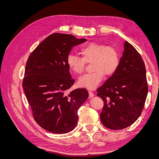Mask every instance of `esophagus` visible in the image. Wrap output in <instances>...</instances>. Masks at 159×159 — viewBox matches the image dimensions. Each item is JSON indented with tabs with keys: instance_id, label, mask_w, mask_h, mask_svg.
<instances>
[{
	"instance_id": "34e87169",
	"label": "esophagus",
	"mask_w": 159,
	"mask_h": 159,
	"mask_svg": "<svg viewBox=\"0 0 159 159\" xmlns=\"http://www.w3.org/2000/svg\"><path fill=\"white\" fill-rule=\"evenodd\" d=\"M93 96H94V93L92 92V91H89V98H93Z\"/></svg>"
}]
</instances>
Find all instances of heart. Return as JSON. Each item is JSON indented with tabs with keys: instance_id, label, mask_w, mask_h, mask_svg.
Here are the masks:
<instances>
[{
	"instance_id": "1",
	"label": "heart",
	"mask_w": 159,
	"mask_h": 159,
	"mask_svg": "<svg viewBox=\"0 0 159 159\" xmlns=\"http://www.w3.org/2000/svg\"><path fill=\"white\" fill-rule=\"evenodd\" d=\"M81 57L70 54L67 58V64L76 74H82L86 63L92 61L91 73L85 74L78 80L82 88L93 89L102 83L105 75H111L118 68L119 56L118 52L112 46L91 42L81 48Z\"/></svg>"
}]
</instances>
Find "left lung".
Here are the masks:
<instances>
[{
  "label": "left lung",
  "instance_id": "left-lung-1",
  "mask_svg": "<svg viewBox=\"0 0 159 159\" xmlns=\"http://www.w3.org/2000/svg\"><path fill=\"white\" fill-rule=\"evenodd\" d=\"M97 91L104 102L100 119L107 128L125 129L141 115L148 93L146 69L141 55L127 41L117 70Z\"/></svg>",
  "mask_w": 159,
  "mask_h": 159
}]
</instances>
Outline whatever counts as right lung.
<instances>
[{
  "instance_id": "obj_1",
  "label": "right lung",
  "mask_w": 159,
  "mask_h": 159,
  "mask_svg": "<svg viewBox=\"0 0 159 159\" xmlns=\"http://www.w3.org/2000/svg\"><path fill=\"white\" fill-rule=\"evenodd\" d=\"M85 41L67 34H52L27 60L22 87L34 120L48 131L67 133L78 123V111L89 93L85 88L68 92L74 80L67 58L73 46Z\"/></svg>"
}]
</instances>
